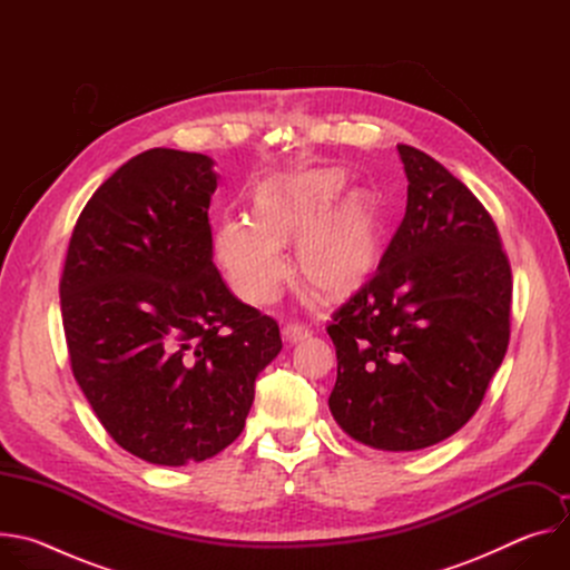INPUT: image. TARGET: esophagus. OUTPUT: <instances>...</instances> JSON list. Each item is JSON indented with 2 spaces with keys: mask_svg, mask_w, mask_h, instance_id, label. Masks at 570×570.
Here are the masks:
<instances>
[{
  "mask_svg": "<svg viewBox=\"0 0 570 570\" xmlns=\"http://www.w3.org/2000/svg\"><path fill=\"white\" fill-rule=\"evenodd\" d=\"M282 334H284L286 341L297 343V341H302V338L308 336V327H306V324H302V322H286Z\"/></svg>",
  "mask_w": 570,
  "mask_h": 570,
  "instance_id": "34e87169",
  "label": "esophagus"
}]
</instances>
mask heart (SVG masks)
I'll return each instance as SVG.
<instances>
[{
  "label": "heart",
  "mask_w": 570,
  "mask_h": 570,
  "mask_svg": "<svg viewBox=\"0 0 570 570\" xmlns=\"http://www.w3.org/2000/svg\"><path fill=\"white\" fill-rule=\"evenodd\" d=\"M345 187L341 169L268 180L255 196L253 223L220 220L216 253L243 299L266 304L277 295L286 277L279 248L291 238L297 277L324 297H347L372 277L383 250L379 212L365 191L342 199Z\"/></svg>",
  "instance_id": "b5f03b06"
}]
</instances>
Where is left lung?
I'll return each mask as SVG.
<instances>
[{"label":"left lung","instance_id":"1","mask_svg":"<svg viewBox=\"0 0 570 570\" xmlns=\"http://www.w3.org/2000/svg\"><path fill=\"white\" fill-rule=\"evenodd\" d=\"M409 203L376 273L332 317L330 411L356 442L417 451L478 411L510 343L497 223L431 155L399 144Z\"/></svg>","mask_w":570,"mask_h":570}]
</instances>
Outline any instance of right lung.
Here are the masks:
<instances>
[{
	"instance_id": "right-lung-1",
	"label": "right lung",
	"mask_w": 570,
	"mask_h": 570,
	"mask_svg": "<svg viewBox=\"0 0 570 570\" xmlns=\"http://www.w3.org/2000/svg\"><path fill=\"white\" fill-rule=\"evenodd\" d=\"M212 167L174 148L128 159L80 212L60 277L73 379L108 435L150 464L229 446L282 350L279 324L212 262Z\"/></svg>"
}]
</instances>
